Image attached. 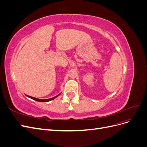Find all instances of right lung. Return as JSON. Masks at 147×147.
<instances>
[{
  "label": "right lung",
  "mask_w": 147,
  "mask_h": 147,
  "mask_svg": "<svg viewBox=\"0 0 147 147\" xmlns=\"http://www.w3.org/2000/svg\"><path fill=\"white\" fill-rule=\"evenodd\" d=\"M61 94V93H60ZM60 94H58V95H57L56 96H55V97H52V98H50V99H37V98H35V97H31V96H27L28 97H30V98H31V99H34V100H36V101H38V102H48V101H50V100H53L54 99H55L56 97H57V96H59L60 95Z\"/></svg>",
  "instance_id": "obj_1"
}]
</instances>
